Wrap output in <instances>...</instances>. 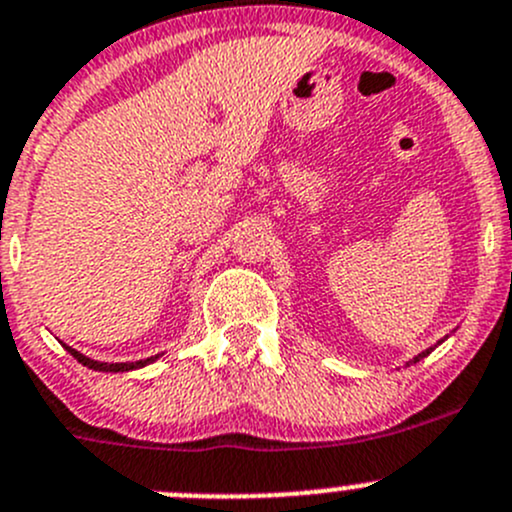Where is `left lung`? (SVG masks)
Masks as SVG:
<instances>
[{"label":"left lung","mask_w":512,"mask_h":512,"mask_svg":"<svg viewBox=\"0 0 512 512\" xmlns=\"http://www.w3.org/2000/svg\"><path fill=\"white\" fill-rule=\"evenodd\" d=\"M443 339H448V337H443ZM443 339H441V342H443ZM441 342H438V344H441ZM438 344H433V347H428V349H426V352H421V354H418V356H414V359H411V361H409V364H416V361H421V359H423V356H428V354H431V352H433V349H436V347H438Z\"/></svg>","instance_id":"obj_1"}]
</instances>
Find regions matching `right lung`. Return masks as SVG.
Masks as SVG:
<instances>
[{"label": "right lung", "mask_w": 512, "mask_h": 512, "mask_svg": "<svg viewBox=\"0 0 512 512\" xmlns=\"http://www.w3.org/2000/svg\"><path fill=\"white\" fill-rule=\"evenodd\" d=\"M64 347H66V344H64ZM66 349H69L71 356H74V359L79 361V364L89 366V369H94V371H111V374H118V371H121V374H126V371L143 369V366L153 364V361H156L158 356H160V354H156V356H148V359H138V361H116V364H108V361H96V359H91V356H86V354L76 352V349H71V347H66Z\"/></svg>", "instance_id": "1"}]
</instances>
